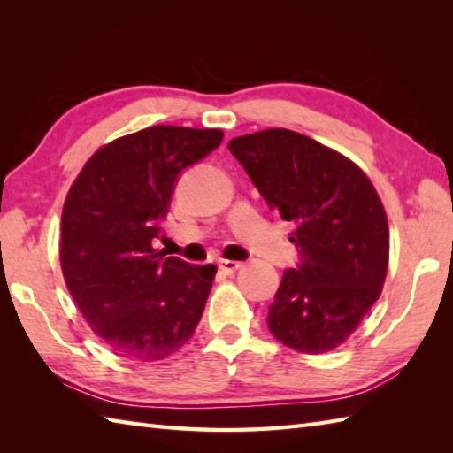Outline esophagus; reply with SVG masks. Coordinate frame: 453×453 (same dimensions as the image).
<instances>
[{
    "label": "esophagus",
    "instance_id": "34e87169",
    "mask_svg": "<svg viewBox=\"0 0 453 453\" xmlns=\"http://www.w3.org/2000/svg\"><path fill=\"white\" fill-rule=\"evenodd\" d=\"M243 265L237 263V261H219V268L224 271L226 274H234L235 271H239Z\"/></svg>",
    "mask_w": 453,
    "mask_h": 453
}]
</instances>
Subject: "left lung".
<instances>
[{
  "label": "left lung",
  "instance_id": "1",
  "mask_svg": "<svg viewBox=\"0 0 453 453\" xmlns=\"http://www.w3.org/2000/svg\"><path fill=\"white\" fill-rule=\"evenodd\" d=\"M268 208L294 221L297 263L268 307V331L305 354L333 350L378 302L389 226L364 171L323 143L271 128L227 143Z\"/></svg>",
  "mask_w": 453,
  "mask_h": 453
}]
</instances>
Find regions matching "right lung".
I'll list each match as a JSON object with an SVG mask.
<instances>
[{"instance_id":"right-lung-1","label":"right lung","mask_w":453,"mask_h":453,"mask_svg":"<svg viewBox=\"0 0 453 453\" xmlns=\"http://www.w3.org/2000/svg\"><path fill=\"white\" fill-rule=\"evenodd\" d=\"M221 140V130H140L101 148L67 192L65 286L95 334L124 358L163 360L195 334L216 266L165 257L153 239L182 171Z\"/></svg>"}]
</instances>
